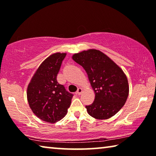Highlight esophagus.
Masks as SVG:
<instances>
[{
	"label": "esophagus",
	"instance_id": "obj_1",
	"mask_svg": "<svg viewBox=\"0 0 156 156\" xmlns=\"http://www.w3.org/2000/svg\"><path fill=\"white\" fill-rule=\"evenodd\" d=\"M82 92H83V89L82 88H78L77 91H76V94L78 95H80L82 94Z\"/></svg>",
	"mask_w": 156,
	"mask_h": 156
}]
</instances>
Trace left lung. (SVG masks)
Masks as SVG:
<instances>
[{
  "instance_id": "1",
  "label": "left lung",
  "mask_w": 156,
  "mask_h": 156,
  "mask_svg": "<svg viewBox=\"0 0 156 156\" xmlns=\"http://www.w3.org/2000/svg\"><path fill=\"white\" fill-rule=\"evenodd\" d=\"M72 58L85 70L96 95L93 103L86 106L89 114L98 120L116 114L129 96L127 78L122 69L97 49L75 54Z\"/></svg>"
}]
</instances>
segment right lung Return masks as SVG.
<instances>
[{"label":"right lung","mask_w":156,"mask_h":156,"mask_svg":"<svg viewBox=\"0 0 156 156\" xmlns=\"http://www.w3.org/2000/svg\"><path fill=\"white\" fill-rule=\"evenodd\" d=\"M66 53H55L44 60L27 87V96L31 111L44 122H56L67 113L73 94L57 81Z\"/></svg>","instance_id":"1"}]
</instances>
